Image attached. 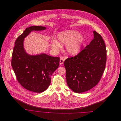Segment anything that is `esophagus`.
Masks as SVG:
<instances>
[{
	"label": "esophagus",
	"instance_id": "34e87169",
	"mask_svg": "<svg viewBox=\"0 0 121 121\" xmlns=\"http://www.w3.org/2000/svg\"><path fill=\"white\" fill-rule=\"evenodd\" d=\"M64 61V59H63V58H61L60 59V65L63 64V63Z\"/></svg>",
	"mask_w": 121,
	"mask_h": 121
}]
</instances>
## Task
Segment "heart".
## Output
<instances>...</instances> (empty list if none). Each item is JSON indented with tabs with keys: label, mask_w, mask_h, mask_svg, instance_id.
Returning a JSON list of instances; mask_svg holds the SVG:
<instances>
[{
	"label": "heart",
	"mask_w": 121,
	"mask_h": 121,
	"mask_svg": "<svg viewBox=\"0 0 121 121\" xmlns=\"http://www.w3.org/2000/svg\"><path fill=\"white\" fill-rule=\"evenodd\" d=\"M57 37L61 44H66V51L70 55L78 54L80 51L84 41L83 35L79 34L78 31L73 30L62 32L58 35ZM60 44L56 40L52 41L51 47L53 50L55 52L59 51L62 47Z\"/></svg>",
	"instance_id": "obj_1"
}]
</instances>
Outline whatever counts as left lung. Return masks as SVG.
Instances as JSON below:
<instances>
[{
	"label": "left lung",
	"instance_id": "left-lung-1",
	"mask_svg": "<svg viewBox=\"0 0 121 121\" xmlns=\"http://www.w3.org/2000/svg\"><path fill=\"white\" fill-rule=\"evenodd\" d=\"M94 38L77 55L64 62L68 86L76 93L85 92L100 81L105 69L107 50L104 41L96 31Z\"/></svg>",
	"mask_w": 121,
	"mask_h": 121
}]
</instances>
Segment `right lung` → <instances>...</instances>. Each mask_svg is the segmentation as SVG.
Returning <instances> with one entry per match:
<instances>
[{
	"instance_id": "obj_1",
	"label": "right lung",
	"mask_w": 121,
	"mask_h": 121,
	"mask_svg": "<svg viewBox=\"0 0 121 121\" xmlns=\"http://www.w3.org/2000/svg\"><path fill=\"white\" fill-rule=\"evenodd\" d=\"M42 26L26 28L15 42L11 65L17 79L26 89L33 92H43L51 83V76L59 65L60 58L45 53L30 55L23 48L24 39L32 31L45 30Z\"/></svg>"
}]
</instances>
